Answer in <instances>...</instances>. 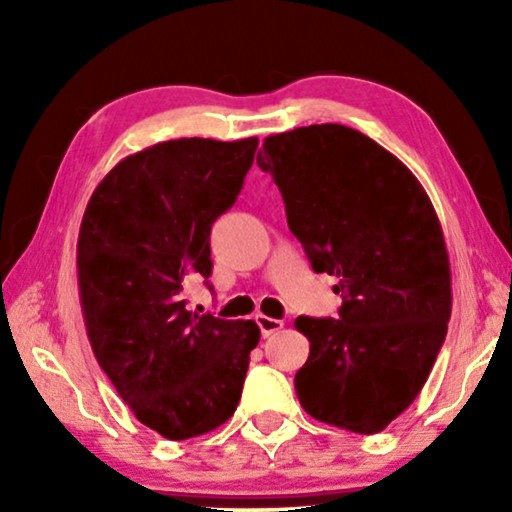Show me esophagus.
<instances>
[{
	"mask_svg": "<svg viewBox=\"0 0 512 512\" xmlns=\"http://www.w3.org/2000/svg\"><path fill=\"white\" fill-rule=\"evenodd\" d=\"M256 324H258V328H261L263 338H270L272 333H277L279 328L284 326V321L272 319V317H265V314H256Z\"/></svg>",
	"mask_w": 512,
	"mask_h": 512,
	"instance_id": "obj_1",
	"label": "esophagus"
}]
</instances>
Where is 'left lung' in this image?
I'll use <instances>...</instances> for the list:
<instances>
[{
	"label": "left lung",
	"instance_id": "1",
	"mask_svg": "<svg viewBox=\"0 0 512 512\" xmlns=\"http://www.w3.org/2000/svg\"><path fill=\"white\" fill-rule=\"evenodd\" d=\"M291 233L314 272L338 277V319L298 317L310 356L296 373L307 415L380 433L422 391L452 312L450 258L429 195L408 167L338 123L265 137Z\"/></svg>",
	"mask_w": 512,
	"mask_h": 512
}]
</instances>
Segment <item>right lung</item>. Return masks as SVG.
Segmentation results:
<instances>
[{
	"instance_id": "right-lung-1",
	"label": "right lung",
	"mask_w": 512,
	"mask_h": 512,
	"mask_svg": "<svg viewBox=\"0 0 512 512\" xmlns=\"http://www.w3.org/2000/svg\"><path fill=\"white\" fill-rule=\"evenodd\" d=\"M256 146L153 144L123 158L83 214L76 268L90 347L139 422L167 440L233 417L261 340L254 321L186 307L188 279L212 275V223L235 205Z\"/></svg>"
}]
</instances>
